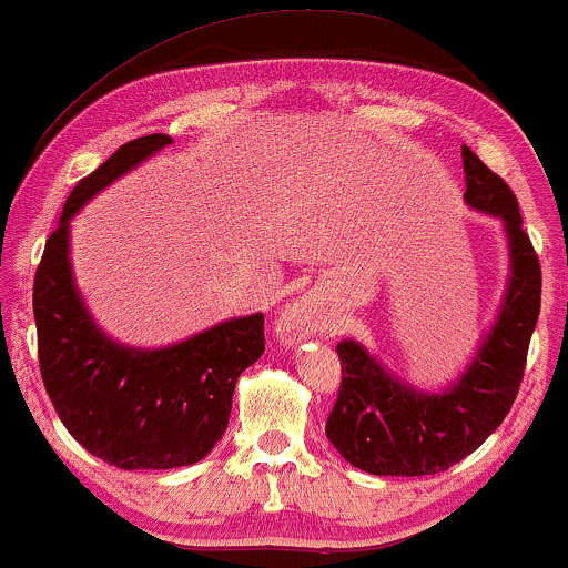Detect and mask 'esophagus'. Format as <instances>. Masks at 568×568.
<instances>
[{"label":"esophagus","mask_w":568,"mask_h":568,"mask_svg":"<svg viewBox=\"0 0 568 568\" xmlns=\"http://www.w3.org/2000/svg\"><path fill=\"white\" fill-rule=\"evenodd\" d=\"M321 307H317L315 297L305 294V297L294 300L292 305L284 310L282 317H278L276 336L278 341H284V344H300V341H305L313 336V333L321 331Z\"/></svg>","instance_id":"1"}]
</instances>
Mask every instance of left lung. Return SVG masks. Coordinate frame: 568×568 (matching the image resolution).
<instances>
[{
    "instance_id": "left-lung-1",
    "label": "left lung",
    "mask_w": 568,
    "mask_h": 568,
    "mask_svg": "<svg viewBox=\"0 0 568 568\" xmlns=\"http://www.w3.org/2000/svg\"><path fill=\"white\" fill-rule=\"evenodd\" d=\"M465 201L499 216L509 240V284L494 328L447 390L424 393L393 377L367 348L341 341L338 398L325 424L331 445L372 476H434L484 445L509 414L540 315V261L517 196L463 146Z\"/></svg>"
}]
</instances>
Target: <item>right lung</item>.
I'll return each instance as SVG.
<instances>
[{
    "mask_svg": "<svg viewBox=\"0 0 568 568\" xmlns=\"http://www.w3.org/2000/svg\"><path fill=\"white\" fill-rule=\"evenodd\" d=\"M170 142L168 134L139 136L74 185L33 282L45 393L67 432L90 455L123 470H168L204 460L227 429L240 372L266 348L263 313L232 317L175 346H123L98 328L77 292L69 220Z\"/></svg>",
    "mask_w": 568,
    "mask_h": 568,
    "instance_id": "1",
    "label": "right lung"
}]
</instances>
